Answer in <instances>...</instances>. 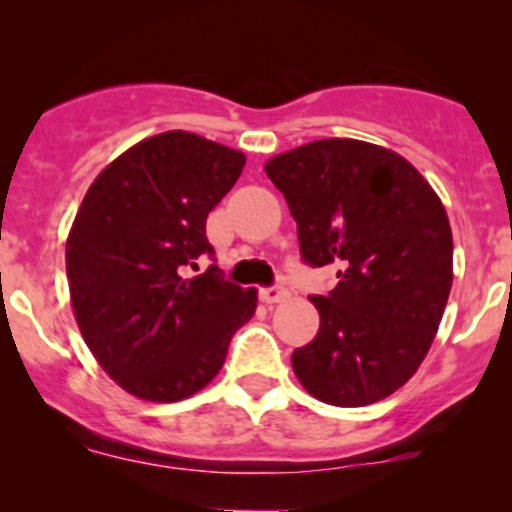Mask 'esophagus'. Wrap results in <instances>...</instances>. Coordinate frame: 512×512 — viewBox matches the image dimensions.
<instances>
[{
	"label": "esophagus",
	"mask_w": 512,
	"mask_h": 512,
	"mask_svg": "<svg viewBox=\"0 0 512 512\" xmlns=\"http://www.w3.org/2000/svg\"><path fill=\"white\" fill-rule=\"evenodd\" d=\"M287 297H289L287 287H265V289H260V299L265 304H280V302H285Z\"/></svg>",
	"instance_id": "esophagus-1"
}]
</instances>
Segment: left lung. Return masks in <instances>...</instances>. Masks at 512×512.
I'll use <instances>...</instances> for the list:
<instances>
[{"label": "left lung", "mask_w": 512, "mask_h": 512, "mask_svg": "<svg viewBox=\"0 0 512 512\" xmlns=\"http://www.w3.org/2000/svg\"><path fill=\"white\" fill-rule=\"evenodd\" d=\"M265 173L285 195L304 260L339 277L312 297L319 332L292 354L299 384L347 409L386 399L426 359L451 294L441 198L404 156L354 138L304 143Z\"/></svg>", "instance_id": "left-lung-1"}]
</instances>
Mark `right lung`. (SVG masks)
Returning a JSON list of instances; mask_svg holds the SVG:
<instances>
[{
    "mask_svg": "<svg viewBox=\"0 0 512 512\" xmlns=\"http://www.w3.org/2000/svg\"><path fill=\"white\" fill-rule=\"evenodd\" d=\"M245 168V153L198 133L165 131L106 165L66 240L71 307L86 347L128 394L173 404L223 369L257 289L223 280L205 220Z\"/></svg>",
    "mask_w": 512,
    "mask_h": 512,
    "instance_id": "add662e5",
    "label": "right lung"
}]
</instances>
